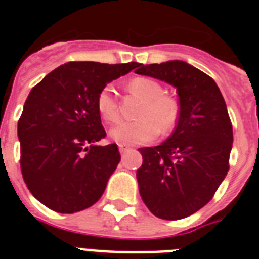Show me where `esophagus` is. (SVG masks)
I'll list each match as a JSON object with an SVG mask.
<instances>
[{"label":"esophagus","instance_id":"34e87169","mask_svg":"<svg viewBox=\"0 0 259 259\" xmlns=\"http://www.w3.org/2000/svg\"><path fill=\"white\" fill-rule=\"evenodd\" d=\"M118 150H120V152H121V154H126V152L129 151L130 148H129V147H126V146H122V145H120V146H118Z\"/></svg>","mask_w":259,"mask_h":259}]
</instances>
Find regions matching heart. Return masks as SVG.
<instances>
[{"mask_svg": "<svg viewBox=\"0 0 259 259\" xmlns=\"http://www.w3.org/2000/svg\"><path fill=\"white\" fill-rule=\"evenodd\" d=\"M132 91L145 99L137 121L118 123L111 130V138L122 146L146 145L152 142L159 129L168 133L176 127L181 107L176 98L164 94L160 83L151 78H136L129 83ZM96 109L103 120L113 123L120 118V109L113 87L104 86L96 96Z\"/></svg>", "mask_w": 259, "mask_h": 259, "instance_id": "obj_1", "label": "heart"}]
</instances>
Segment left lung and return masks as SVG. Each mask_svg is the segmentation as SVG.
Segmentation results:
<instances>
[{
	"label": "left lung",
	"mask_w": 259,
	"mask_h": 259,
	"mask_svg": "<svg viewBox=\"0 0 259 259\" xmlns=\"http://www.w3.org/2000/svg\"><path fill=\"white\" fill-rule=\"evenodd\" d=\"M137 74L176 87L181 114L172 136L139 148V194L155 217L179 220L212 199L229 170L232 122L215 80L184 61L139 64Z\"/></svg>",
	"instance_id": "left-lung-1"
}]
</instances>
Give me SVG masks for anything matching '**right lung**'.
Wrapping results in <instances>:
<instances>
[{
  "mask_svg": "<svg viewBox=\"0 0 259 259\" xmlns=\"http://www.w3.org/2000/svg\"><path fill=\"white\" fill-rule=\"evenodd\" d=\"M138 66L67 62L31 90L18 121L21 170L44 206L73 213L100 199L121 156L116 143L95 145L107 136L96 96L107 83Z\"/></svg>",
  "mask_w": 259,
  "mask_h": 259,
  "instance_id": "obj_1",
  "label": "right lung"
}]
</instances>
